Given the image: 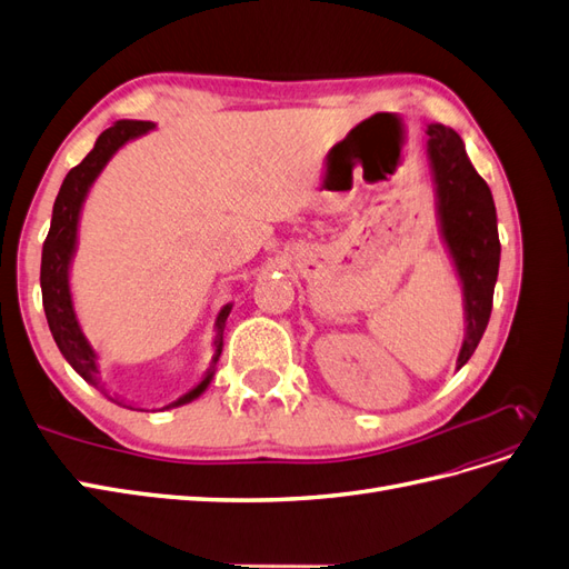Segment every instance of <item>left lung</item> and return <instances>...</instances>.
<instances>
[{
  "instance_id": "8db88e82",
  "label": "left lung",
  "mask_w": 569,
  "mask_h": 569,
  "mask_svg": "<svg viewBox=\"0 0 569 569\" xmlns=\"http://www.w3.org/2000/svg\"><path fill=\"white\" fill-rule=\"evenodd\" d=\"M427 134L439 232L462 289L465 337L456 360L460 370L487 330L501 242L491 189L470 163L460 134L441 123H429Z\"/></svg>"
}]
</instances>
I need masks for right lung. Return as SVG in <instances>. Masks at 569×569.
I'll return each mask as SVG.
<instances>
[{"label":"right lung","instance_id":"add662e5","mask_svg":"<svg viewBox=\"0 0 569 569\" xmlns=\"http://www.w3.org/2000/svg\"><path fill=\"white\" fill-rule=\"evenodd\" d=\"M153 128L157 126H153L151 120H118V123H113L109 130H104L97 137L94 149L88 153V157H84L76 168L68 170V176L54 201V211H51V226L42 247L40 287H42V306H44V316L49 322L51 337H54L59 351L63 353L68 363H71V368L92 387H99V363H97L99 356L92 349L88 337L82 335V327L78 322L73 297H71V266L78 249L80 213H82L84 199H88L90 187L94 184L101 170L107 168V163L113 159V153ZM230 311H232V303H226L216 318L213 360H211V368L206 370L203 380L187 393H182L178 401L163 406L161 410L184 406L189 401L199 399V396L209 389L216 375V363L222 353V332H226V320ZM132 410H142V408H132Z\"/></svg>","mask_w":569,"mask_h":569}]
</instances>
